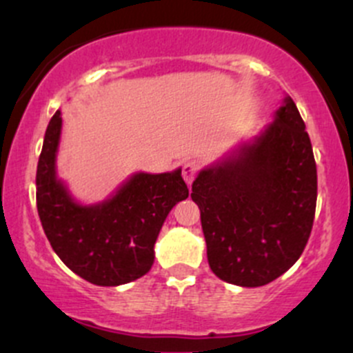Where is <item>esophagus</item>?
<instances>
[{
	"mask_svg": "<svg viewBox=\"0 0 353 353\" xmlns=\"http://www.w3.org/2000/svg\"><path fill=\"white\" fill-rule=\"evenodd\" d=\"M196 174H198V163L196 162L190 160V162L183 163V177H184V181L190 184V186H191V183L194 181V177H196Z\"/></svg>",
	"mask_w": 353,
	"mask_h": 353,
	"instance_id": "34e87169",
	"label": "esophagus"
}]
</instances>
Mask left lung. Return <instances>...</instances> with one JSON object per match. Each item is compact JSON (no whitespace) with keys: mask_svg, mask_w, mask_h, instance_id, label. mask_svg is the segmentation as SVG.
Instances as JSON below:
<instances>
[{"mask_svg":"<svg viewBox=\"0 0 353 353\" xmlns=\"http://www.w3.org/2000/svg\"><path fill=\"white\" fill-rule=\"evenodd\" d=\"M191 198L220 280L261 287L283 275L307 244L318 198L312 145L294 101L285 97L251 143L203 169Z\"/></svg>","mask_w":353,"mask_h":353,"instance_id":"obj_1","label":"left lung"}]
</instances>
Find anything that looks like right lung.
<instances>
[{
	"mask_svg": "<svg viewBox=\"0 0 353 353\" xmlns=\"http://www.w3.org/2000/svg\"><path fill=\"white\" fill-rule=\"evenodd\" d=\"M61 112L46 130L37 163V212L49 243L63 263L94 285L116 287L150 272L154 245L174 205L188 198L181 169L131 176L99 205L74 201L56 177Z\"/></svg>",
	"mask_w": 353,
	"mask_h": 353,
	"instance_id": "1",
	"label": "right lung"
}]
</instances>
